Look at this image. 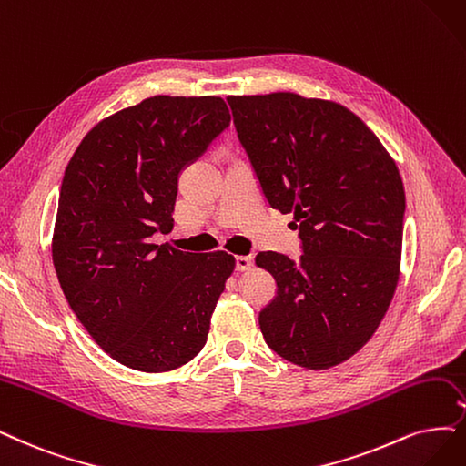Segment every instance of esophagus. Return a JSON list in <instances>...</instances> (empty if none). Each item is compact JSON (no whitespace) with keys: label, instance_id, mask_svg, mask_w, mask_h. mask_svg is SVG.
I'll return each instance as SVG.
<instances>
[{"label":"esophagus","instance_id":"esophagus-1","mask_svg":"<svg viewBox=\"0 0 466 466\" xmlns=\"http://www.w3.org/2000/svg\"><path fill=\"white\" fill-rule=\"evenodd\" d=\"M251 267H253V259H251V257H248V255L236 257V270H238V272H246V270H249Z\"/></svg>","mask_w":466,"mask_h":466}]
</instances>
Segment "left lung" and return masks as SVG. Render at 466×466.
Here are the masks:
<instances>
[{
  "mask_svg": "<svg viewBox=\"0 0 466 466\" xmlns=\"http://www.w3.org/2000/svg\"><path fill=\"white\" fill-rule=\"evenodd\" d=\"M272 209L291 213L303 255L263 251L277 280L259 315L268 348L311 370L355 355L380 326L401 268L405 189L376 134L348 107L294 92L228 96Z\"/></svg>",
  "mask_w": 466,
  "mask_h": 466,
  "instance_id": "8db88e82",
  "label": "left lung"
}]
</instances>
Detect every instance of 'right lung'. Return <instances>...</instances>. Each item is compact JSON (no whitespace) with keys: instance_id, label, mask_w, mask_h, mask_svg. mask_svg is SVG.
I'll use <instances>...</instances> for the list:
<instances>
[{"instance_id":"obj_1","label":"right lung","mask_w":466,"mask_h":466,"mask_svg":"<svg viewBox=\"0 0 466 466\" xmlns=\"http://www.w3.org/2000/svg\"><path fill=\"white\" fill-rule=\"evenodd\" d=\"M228 123L222 97L151 96L99 120L65 168L57 279L94 341L128 369L175 370L205 346L236 259L151 236L172 230L180 170Z\"/></svg>"}]
</instances>
